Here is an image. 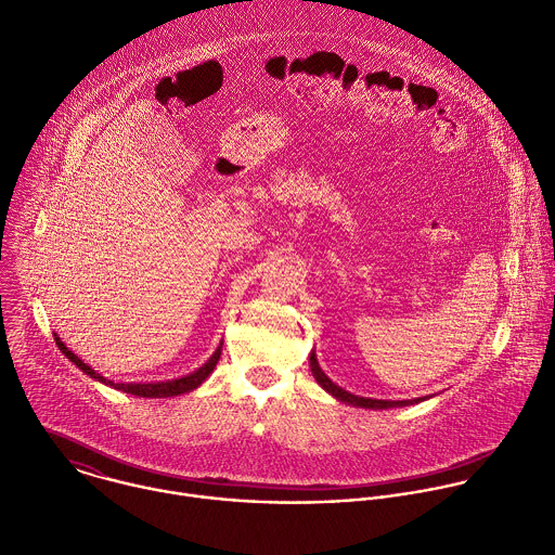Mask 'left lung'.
Here are the masks:
<instances>
[{
    "label": "left lung",
    "instance_id": "1",
    "mask_svg": "<svg viewBox=\"0 0 555 555\" xmlns=\"http://www.w3.org/2000/svg\"><path fill=\"white\" fill-rule=\"evenodd\" d=\"M309 365H311V372H313V378L318 380V385L331 393L335 400L348 404V406H359V409H372V411H387V409H400V406H411V404H420L424 400H428L426 396L424 398H415V400H376V398H361V396H354L346 389H341L339 385H335L320 367L318 363V357H315V350H311L309 354Z\"/></svg>",
    "mask_w": 555,
    "mask_h": 555
}]
</instances>
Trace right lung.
<instances>
[{
	"label": "right lung",
	"mask_w": 555,
	"mask_h": 555,
	"mask_svg": "<svg viewBox=\"0 0 555 555\" xmlns=\"http://www.w3.org/2000/svg\"><path fill=\"white\" fill-rule=\"evenodd\" d=\"M53 339L60 348V352L70 361L75 363L86 376L116 389V391H122V393H131V396H138V398H175V396H181V393H190L194 391L196 387H201L207 376L216 370V363L220 361V352H222V344L216 348V352L207 359V363H203L198 370H194L192 374L188 376H181V378H172V380H159V383H114V380H107L105 376H101L99 372H94L90 365H86L73 350H68L64 346V341L53 333Z\"/></svg>",
	"instance_id": "obj_1"
}]
</instances>
